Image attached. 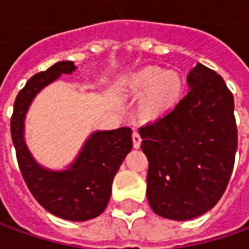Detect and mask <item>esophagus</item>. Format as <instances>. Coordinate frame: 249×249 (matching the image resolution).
<instances>
[{"label":"esophagus","mask_w":249,"mask_h":249,"mask_svg":"<svg viewBox=\"0 0 249 249\" xmlns=\"http://www.w3.org/2000/svg\"><path fill=\"white\" fill-rule=\"evenodd\" d=\"M132 140H133V146H135V148H140L141 136H140V133L137 132V130H135V132H133V135H132Z\"/></svg>","instance_id":"34e87169"}]
</instances>
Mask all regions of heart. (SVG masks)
Wrapping results in <instances>:
<instances>
[{"mask_svg": "<svg viewBox=\"0 0 249 249\" xmlns=\"http://www.w3.org/2000/svg\"><path fill=\"white\" fill-rule=\"evenodd\" d=\"M130 88L144 94L140 105L141 116L146 120H159L171 113L184 94L183 77L178 71L148 66L130 77Z\"/></svg>", "mask_w": 249, "mask_h": 249, "instance_id": "b5f03b06", "label": "heart"}]
</instances>
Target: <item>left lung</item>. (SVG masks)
I'll return each instance as SVG.
<instances>
[{
	"instance_id": "left-lung-1",
	"label": "left lung",
	"mask_w": 249,
	"mask_h": 249,
	"mask_svg": "<svg viewBox=\"0 0 249 249\" xmlns=\"http://www.w3.org/2000/svg\"><path fill=\"white\" fill-rule=\"evenodd\" d=\"M189 92L171 113L139 129L149 168L146 197L153 212L191 220L217 204L237 149L233 96L223 77L197 64Z\"/></svg>"
}]
</instances>
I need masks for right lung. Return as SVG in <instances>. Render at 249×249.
I'll return each instance as SVG.
<instances>
[{"label":"right lung","mask_w":249,"mask_h":249,"mask_svg":"<svg viewBox=\"0 0 249 249\" xmlns=\"http://www.w3.org/2000/svg\"><path fill=\"white\" fill-rule=\"evenodd\" d=\"M74 71L73 61H60L29 78L14 101L10 132L19 171L36 200L57 217L85 221L97 217L107 208L114 175L132 149V129L123 126L94 132L66 171L41 167L24 140L25 114L36 94L61 74Z\"/></svg>","instance_id":"1"}]
</instances>
